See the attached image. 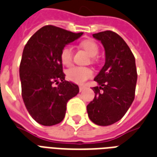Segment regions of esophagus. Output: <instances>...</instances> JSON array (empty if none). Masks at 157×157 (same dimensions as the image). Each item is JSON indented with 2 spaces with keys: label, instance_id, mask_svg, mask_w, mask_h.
Instances as JSON below:
<instances>
[{
  "label": "esophagus",
  "instance_id": "1",
  "mask_svg": "<svg viewBox=\"0 0 157 157\" xmlns=\"http://www.w3.org/2000/svg\"><path fill=\"white\" fill-rule=\"evenodd\" d=\"M84 89H85V87H84V86H80V87H79V90H80V92L83 91Z\"/></svg>",
  "mask_w": 157,
  "mask_h": 157
}]
</instances>
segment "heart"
I'll list each match as a JSON object with an SVG mask.
<instances>
[{"label":"heart","instance_id":"heart-1","mask_svg":"<svg viewBox=\"0 0 157 157\" xmlns=\"http://www.w3.org/2000/svg\"><path fill=\"white\" fill-rule=\"evenodd\" d=\"M81 48L88 52L90 57H94L99 53V46L93 40H85L81 44ZM73 52L71 45H66L63 48L60 54L61 62L63 65L70 66L72 63ZM67 77L69 81L76 84H82L92 76V71L85 67H72L67 71Z\"/></svg>","mask_w":157,"mask_h":157}]
</instances>
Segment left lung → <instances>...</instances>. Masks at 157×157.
<instances>
[{
    "instance_id": "1",
    "label": "left lung",
    "mask_w": 157,
    "mask_h": 157,
    "mask_svg": "<svg viewBox=\"0 0 157 157\" xmlns=\"http://www.w3.org/2000/svg\"><path fill=\"white\" fill-rule=\"evenodd\" d=\"M102 43L105 63L94 79V100L87 105L90 119L100 126H108L120 120L134 100L137 74L135 57L118 33L106 30L94 33Z\"/></svg>"
}]
</instances>
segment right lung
Instances as JSON below:
<instances>
[{"instance_id": "right-lung-1", "label": "right lung", "mask_w": 157, "mask_h": 157, "mask_svg": "<svg viewBox=\"0 0 157 157\" xmlns=\"http://www.w3.org/2000/svg\"><path fill=\"white\" fill-rule=\"evenodd\" d=\"M82 34L46 25L25 46L20 65L22 98L29 113L42 125L63 121L68 100L79 93L77 85L65 80L60 54Z\"/></svg>"}]
</instances>
